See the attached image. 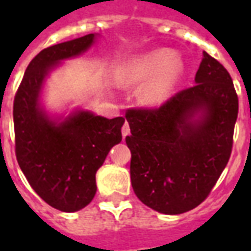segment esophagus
<instances>
[{"instance_id":"34e87169","label":"esophagus","mask_w":251,"mask_h":251,"mask_svg":"<svg viewBox=\"0 0 251 251\" xmlns=\"http://www.w3.org/2000/svg\"><path fill=\"white\" fill-rule=\"evenodd\" d=\"M121 131H122V137H124V138L130 134V127H129V124H127V122L124 124V126H122V130Z\"/></svg>"}]
</instances>
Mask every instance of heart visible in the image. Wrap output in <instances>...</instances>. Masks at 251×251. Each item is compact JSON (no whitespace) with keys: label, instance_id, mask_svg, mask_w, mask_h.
Instances as JSON below:
<instances>
[{"label":"heart","instance_id":"1","mask_svg":"<svg viewBox=\"0 0 251 251\" xmlns=\"http://www.w3.org/2000/svg\"><path fill=\"white\" fill-rule=\"evenodd\" d=\"M183 66L169 50H158L138 57L121 71V82L137 84L152 79L142 88L140 99L147 106H157L168 98L179 80Z\"/></svg>","mask_w":251,"mask_h":251}]
</instances>
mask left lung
<instances>
[{
	"label": "left lung",
	"mask_w": 251,
	"mask_h": 251,
	"mask_svg": "<svg viewBox=\"0 0 251 251\" xmlns=\"http://www.w3.org/2000/svg\"><path fill=\"white\" fill-rule=\"evenodd\" d=\"M195 86L160 107L126 110L130 179L137 198L167 215L204 201L228 163L238 97L232 79L203 52Z\"/></svg>",
	"instance_id": "1"
}]
</instances>
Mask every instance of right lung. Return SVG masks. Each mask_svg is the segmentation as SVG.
Here are the masks:
<instances>
[{
  "mask_svg": "<svg viewBox=\"0 0 251 251\" xmlns=\"http://www.w3.org/2000/svg\"><path fill=\"white\" fill-rule=\"evenodd\" d=\"M95 35L48 47L26 67L13 103L16 157L23 174L46 203L64 212L82 210L97 192L95 174L110 149L122 140L124 117L107 120L75 111L62 122L40 107V94L51 70L93 46Z\"/></svg>",
  "mask_w": 251,
  "mask_h": 251,
  "instance_id": "obj_1",
  "label": "right lung"
}]
</instances>
